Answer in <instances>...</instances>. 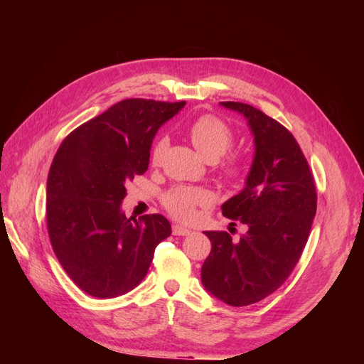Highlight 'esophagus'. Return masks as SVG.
Instances as JSON below:
<instances>
[{"mask_svg":"<svg viewBox=\"0 0 364 364\" xmlns=\"http://www.w3.org/2000/svg\"><path fill=\"white\" fill-rule=\"evenodd\" d=\"M190 234H191V230L188 228L181 226V225H174L173 226V235H182V237H185V235H190Z\"/></svg>","mask_w":364,"mask_h":364,"instance_id":"esophagus-1","label":"esophagus"}]
</instances>
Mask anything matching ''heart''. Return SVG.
I'll use <instances>...</instances> for the list:
<instances>
[{
    "label": "heart",
    "instance_id": "1",
    "mask_svg": "<svg viewBox=\"0 0 364 364\" xmlns=\"http://www.w3.org/2000/svg\"><path fill=\"white\" fill-rule=\"evenodd\" d=\"M188 136L197 153L209 162H215L222 158L234 142V134L230 127L225 121L213 115H203L193 121L188 127ZM167 146L168 141L165 138L156 142L151 151L153 164L161 161ZM225 171L230 178H238L241 167L237 164H229ZM209 202H211L209 191L203 188H190V186H176L164 197L165 208L181 220H191L196 215V208L208 205Z\"/></svg>",
    "mask_w": 364,
    "mask_h": 364
}]
</instances>
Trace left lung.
<instances>
[{
	"label": "left lung",
	"instance_id": "8db88e82",
	"mask_svg": "<svg viewBox=\"0 0 364 364\" xmlns=\"http://www.w3.org/2000/svg\"><path fill=\"white\" fill-rule=\"evenodd\" d=\"M243 115L253 135L245 188L222 205L225 217L247 226L237 243L206 230L211 252L202 266L208 293L232 306L262 301L278 290L299 261L317 208L313 174L290 132L250 105L222 102Z\"/></svg>",
	"mask_w": 364,
	"mask_h": 364
}]
</instances>
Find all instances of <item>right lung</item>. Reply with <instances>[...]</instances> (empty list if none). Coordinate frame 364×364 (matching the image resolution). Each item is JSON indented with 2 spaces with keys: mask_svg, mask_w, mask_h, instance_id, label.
Returning <instances> with one entry per match:
<instances>
[{
  "mask_svg": "<svg viewBox=\"0 0 364 364\" xmlns=\"http://www.w3.org/2000/svg\"><path fill=\"white\" fill-rule=\"evenodd\" d=\"M185 102L129 98L63 139L48 173L47 225L54 253L77 287L117 297L147 274L155 249L170 237L161 214L127 218L126 182L149 168L159 127Z\"/></svg>",
  "mask_w": 364,
  "mask_h": 364,
  "instance_id": "obj_1",
  "label": "right lung"
}]
</instances>
